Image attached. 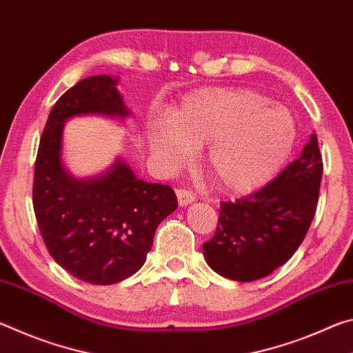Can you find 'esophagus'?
Here are the masks:
<instances>
[{"label":"esophagus","mask_w":353,"mask_h":353,"mask_svg":"<svg viewBox=\"0 0 353 353\" xmlns=\"http://www.w3.org/2000/svg\"><path fill=\"white\" fill-rule=\"evenodd\" d=\"M176 194H177L179 205H181V207H187V205L191 204V202L194 201L193 193H191V191H188V190L179 188V190H176Z\"/></svg>","instance_id":"34e87169"}]
</instances>
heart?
Instances as JSON below:
<instances>
[{"instance_id":"obj_1","label":"heart","mask_w":353,"mask_h":353,"mask_svg":"<svg viewBox=\"0 0 353 353\" xmlns=\"http://www.w3.org/2000/svg\"><path fill=\"white\" fill-rule=\"evenodd\" d=\"M296 143V123L286 107L266 103L248 88H205L172 110L149 134V146L168 168H179L202 149L204 170L229 194L261 188L282 170Z\"/></svg>"}]
</instances>
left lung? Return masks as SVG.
<instances>
[{
	"label": "left lung",
	"mask_w": 353,
	"mask_h": 353,
	"mask_svg": "<svg viewBox=\"0 0 353 353\" xmlns=\"http://www.w3.org/2000/svg\"><path fill=\"white\" fill-rule=\"evenodd\" d=\"M322 157L313 134L299 159L261 190L223 202L216 232L202 244L214 272L236 282L259 280L285 265L310 229L318 205Z\"/></svg>",
	"instance_id": "1"
}]
</instances>
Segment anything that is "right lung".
Listing matches in <instances>:
<instances>
[{"label": "right lung", "mask_w": 353, "mask_h": 353, "mask_svg": "<svg viewBox=\"0 0 353 353\" xmlns=\"http://www.w3.org/2000/svg\"><path fill=\"white\" fill-rule=\"evenodd\" d=\"M118 77H85L52 105L41 134L34 172V212L57 265L93 285H112L145 265L159 224L177 208L168 185L135 176L121 157L109 168L76 177L63 163V126L74 117L132 115L118 92Z\"/></svg>", "instance_id": "right-lung-1"}]
</instances>
